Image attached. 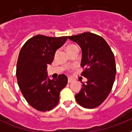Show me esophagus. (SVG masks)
Instances as JSON below:
<instances>
[{
	"instance_id": "1",
	"label": "esophagus",
	"mask_w": 132,
	"mask_h": 132,
	"mask_svg": "<svg viewBox=\"0 0 132 132\" xmlns=\"http://www.w3.org/2000/svg\"><path fill=\"white\" fill-rule=\"evenodd\" d=\"M72 81H73V79H71V78H69V79H68V83H71Z\"/></svg>"
}]
</instances>
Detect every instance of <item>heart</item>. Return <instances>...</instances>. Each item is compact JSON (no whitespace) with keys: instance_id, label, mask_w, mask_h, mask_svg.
Instances as JSON below:
<instances>
[{"instance_id":"b5f03b06","label":"heart","mask_w":132,"mask_h":132,"mask_svg":"<svg viewBox=\"0 0 132 132\" xmlns=\"http://www.w3.org/2000/svg\"><path fill=\"white\" fill-rule=\"evenodd\" d=\"M77 47V45H67V50L68 51V50H71V49L73 48V47Z\"/></svg>"}]
</instances>
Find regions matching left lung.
I'll list each match as a JSON object with an SVG mask.
<instances>
[{
	"label": "left lung",
	"instance_id": "obj_1",
	"mask_svg": "<svg viewBox=\"0 0 132 132\" xmlns=\"http://www.w3.org/2000/svg\"><path fill=\"white\" fill-rule=\"evenodd\" d=\"M82 50L81 75L87 78L82 88L75 95L79 104L94 108L105 101L111 91L116 73L114 53L101 36L90 32L68 36Z\"/></svg>",
	"mask_w": 132,
	"mask_h": 132
}]
</instances>
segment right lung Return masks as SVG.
Wrapping results in <instances>:
<instances>
[{"mask_svg": "<svg viewBox=\"0 0 132 132\" xmlns=\"http://www.w3.org/2000/svg\"><path fill=\"white\" fill-rule=\"evenodd\" d=\"M67 36L58 38L36 35L24 44L16 65L18 86L28 103L37 110L46 112L57 105L59 93L66 87L67 77L59 75L55 80L47 77V64H51L56 50Z\"/></svg>", "mask_w": 132, "mask_h": 132, "instance_id": "add662e5", "label": "right lung"}]
</instances>
